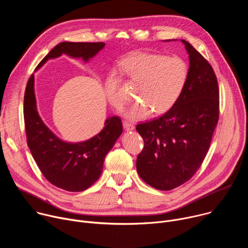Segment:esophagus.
<instances>
[{
  "mask_svg": "<svg viewBox=\"0 0 248 248\" xmlns=\"http://www.w3.org/2000/svg\"><path fill=\"white\" fill-rule=\"evenodd\" d=\"M124 129L126 130V131H130V130H133L134 128H135V126H134V124H131V123H128V122H124Z\"/></svg>",
  "mask_w": 248,
  "mask_h": 248,
  "instance_id": "1",
  "label": "esophagus"
}]
</instances>
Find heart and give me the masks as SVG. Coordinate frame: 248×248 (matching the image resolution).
Returning a JSON list of instances; mask_svg holds the SVG:
<instances>
[{
	"label": "heart",
	"instance_id": "b5f03b06",
	"mask_svg": "<svg viewBox=\"0 0 248 248\" xmlns=\"http://www.w3.org/2000/svg\"><path fill=\"white\" fill-rule=\"evenodd\" d=\"M124 66L130 80L138 83L135 90L138 101L124 113L130 121L146 119L152 111L156 115L170 111L187 82L188 66L179 57L138 53L127 58ZM105 92L113 107L121 110L126 99L121 92L120 78L116 72H112L106 79Z\"/></svg>",
	"mask_w": 248,
	"mask_h": 248
}]
</instances>
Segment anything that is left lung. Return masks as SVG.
I'll list each match as a JSON object with an SVG mask.
<instances>
[{
  "instance_id": "1",
  "label": "left lung",
  "mask_w": 248,
  "mask_h": 248,
  "mask_svg": "<svg viewBox=\"0 0 248 248\" xmlns=\"http://www.w3.org/2000/svg\"><path fill=\"white\" fill-rule=\"evenodd\" d=\"M181 41L189 59L187 82L181 97L162 117L136 126L144 140L136 160L137 172L159 190H170L192 178L209 150L219 120L214 70L188 42Z\"/></svg>"
}]
</instances>
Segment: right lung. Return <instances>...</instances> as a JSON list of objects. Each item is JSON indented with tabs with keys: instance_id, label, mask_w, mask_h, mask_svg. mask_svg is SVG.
I'll return each instance as SVG.
<instances>
[{
	"instance_id": "obj_1",
	"label": "right lung",
	"mask_w": 248,
	"mask_h": 248,
	"mask_svg": "<svg viewBox=\"0 0 248 248\" xmlns=\"http://www.w3.org/2000/svg\"><path fill=\"white\" fill-rule=\"evenodd\" d=\"M105 45L103 42H62L40 62L36 70L48 60L62 54L88 62ZM23 114L27 145L35 162L52 185L67 191H83L99 179L106 155L123 133L121 119L109 117L103 129L85 141L67 142L61 139L46 125L38 113L34 75L26 85Z\"/></svg>"
}]
</instances>
